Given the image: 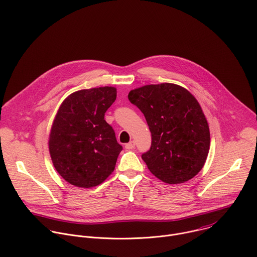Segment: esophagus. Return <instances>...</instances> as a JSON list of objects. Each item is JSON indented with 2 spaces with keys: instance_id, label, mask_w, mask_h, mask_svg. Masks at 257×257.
<instances>
[{
  "instance_id": "obj_1",
  "label": "esophagus",
  "mask_w": 257,
  "mask_h": 257,
  "mask_svg": "<svg viewBox=\"0 0 257 257\" xmlns=\"http://www.w3.org/2000/svg\"><path fill=\"white\" fill-rule=\"evenodd\" d=\"M134 147H135V142H134V141H130L129 143H127V144L125 145V148H126V149H128V150L133 149Z\"/></svg>"
}]
</instances>
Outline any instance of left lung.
<instances>
[{"label":"left lung","instance_id":"left-lung-1","mask_svg":"<svg viewBox=\"0 0 257 257\" xmlns=\"http://www.w3.org/2000/svg\"><path fill=\"white\" fill-rule=\"evenodd\" d=\"M128 99L151 132L150 149L141 156L150 172L169 185L197 176L209 153L210 130L196 98L181 85L164 82L132 90Z\"/></svg>","mask_w":257,"mask_h":257}]
</instances>
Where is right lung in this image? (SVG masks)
<instances>
[{"label": "right lung", "mask_w": 257, "mask_h": 257, "mask_svg": "<svg viewBox=\"0 0 257 257\" xmlns=\"http://www.w3.org/2000/svg\"><path fill=\"white\" fill-rule=\"evenodd\" d=\"M117 90L101 87L80 90L60 105L49 135V152L57 173L70 185L93 188L113 172L123 147L105 113Z\"/></svg>", "instance_id": "add662e5"}]
</instances>
